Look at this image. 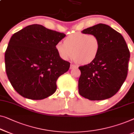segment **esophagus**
I'll return each instance as SVG.
<instances>
[{
    "instance_id": "1",
    "label": "esophagus",
    "mask_w": 134,
    "mask_h": 134,
    "mask_svg": "<svg viewBox=\"0 0 134 134\" xmlns=\"http://www.w3.org/2000/svg\"><path fill=\"white\" fill-rule=\"evenodd\" d=\"M75 68V66L74 65H70V69H74Z\"/></svg>"
}]
</instances>
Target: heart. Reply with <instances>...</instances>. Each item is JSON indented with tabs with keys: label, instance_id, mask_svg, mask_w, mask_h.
<instances>
[{
	"label": "heart",
	"instance_id": "heart-1",
	"mask_svg": "<svg viewBox=\"0 0 134 134\" xmlns=\"http://www.w3.org/2000/svg\"><path fill=\"white\" fill-rule=\"evenodd\" d=\"M55 49L62 59L68 60L72 56L77 63L87 65L94 61L100 49L99 38L96 35L76 33L69 35L58 42Z\"/></svg>",
	"mask_w": 134,
	"mask_h": 134
}]
</instances>
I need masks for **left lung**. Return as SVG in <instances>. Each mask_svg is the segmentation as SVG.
<instances>
[{"mask_svg":"<svg viewBox=\"0 0 134 134\" xmlns=\"http://www.w3.org/2000/svg\"><path fill=\"white\" fill-rule=\"evenodd\" d=\"M100 40V49L96 59L79 67L81 75L79 92L90 100H102L114 96L127 75L129 50L122 35L107 25L99 24L83 30Z\"/></svg>","mask_w":134,"mask_h":134,"instance_id":"obj_1","label":"left lung"}]
</instances>
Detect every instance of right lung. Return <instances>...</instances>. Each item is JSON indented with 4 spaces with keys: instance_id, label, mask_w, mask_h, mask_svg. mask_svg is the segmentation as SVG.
Instances as JSON below:
<instances>
[{
    "instance_id": "add662e5",
    "label": "right lung",
    "mask_w": 134,
    "mask_h": 134,
    "mask_svg": "<svg viewBox=\"0 0 134 134\" xmlns=\"http://www.w3.org/2000/svg\"><path fill=\"white\" fill-rule=\"evenodd\" d=\"M65 36L38 24L13 35L5 54V69L11 85L20 96L42 100L55 92L58 78L70 66L55 48Z\"/></svg>"
}]
</instances>
